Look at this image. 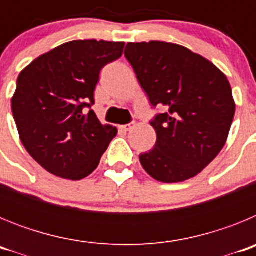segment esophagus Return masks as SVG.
Listing matches in <instances>:
<instances>
[{"label":"esophagus","instance_id":"1","mask_svg":"<svg viewBox=\"0 0 256 256\" xmlns=\"http://www.w3.org/2000/svg\"><path fill=\"white\" fill-rule=\"evenodd\" d=\"M133 126H134V123L124 124V126H119V130H123V132H128V130H132Z\"/></svg>","mask_w":256,"mask_h":256}]
</instances>
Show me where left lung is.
Instances as JSON below:
<instances>
[{"mask_svg":"<svg viewBox=\"0 0 256 256\" xmlns=\"http://www.w3.org/2000/svg\"><path fill=\"white\" fill-rule=\"evenodd\" d=\"M124 56L152 108V150L140 155L154 180L177 183L195 177L216 159L234 116L232 88L216 65L186 47L159 40L130 44Z\"/></svg>","mask_w":256,"mask_h":256,"instance_id":"8db88e82","label":"left lung"}]
</instances>
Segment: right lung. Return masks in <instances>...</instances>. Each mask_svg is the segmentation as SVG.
I'll list each match as a JSON object with an SVG mask.
<instances>
[{
  "label": "right lung",
  "instance_id": "obj_1",
  "mask_svg": "<svg viewBox=\"0 0 256 256\" xmlns=\"http://www.w3.org/2000/svg\"><path fill=\"white\" fill-rule=\"evenodd\" d=\"M124 42L72 40L22 70L11 100L22 144L54 176L78 180L100 162L116 136L94 110L100 72L123 55Z\"/></svg>",
  "mask_w": 256,
  "mask_h": 256
}]
</instances>
